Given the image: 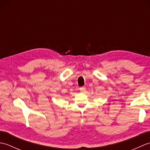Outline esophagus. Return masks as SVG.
<instances>
[{
    "label": "esophagus",
    "mask_w": 150,
    "mask_h": 150,
    "mask_svg": "<svg viewBox=\"0 0 150 150\" xmlns=\"http://www.w3.org/2000/svg\"><path fill=\"white\" fill-rule=\"evenodd\" d=\"M80 91L81 92H84L86 91V88L84 86H82L80 88Z\"/></svg>",
    "instance_id": "34e87169"
}]
</instances>
